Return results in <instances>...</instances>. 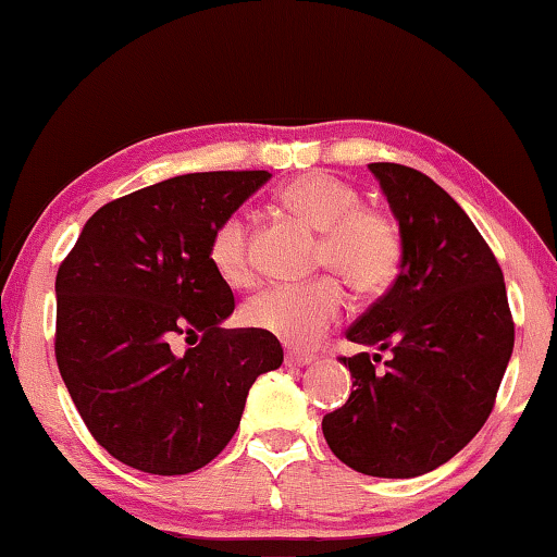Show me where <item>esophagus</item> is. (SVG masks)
Listing matches in <instances>:
<instances>
[{"label": "esophagus", "mask_w": 557, "mask_h": 557, "mask_svg": "<svg viewBox=\"0 0 557 557\" xmlns=\"http://www.w3.org/2000/svg\"><path fill=\"white\" fill-rule=\"evenodd\" d=\"M314 362V357L304 352H286V364L288 368H307V364Z\"/></svg>", "instance_id": "obj_1"}]
</instances>
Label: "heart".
Instances as JSON below:
<instances>
[{"instance_id":"b5f03b06","label":"heart","mask_w":557,"mask_h":557,"mask_svg":"<svg viewBox=\"0 0 557 557\" xmlns=\"http://www.w3.org/2000/svg\"><path fill=\"white\" fill-rule=\"evenodd\" d=\"M286 210L322 233L317 265L339 273L357 294L375 296L391 288L403 261L398 225L385 212L362 208L360 195L330 174H301L278 193ZM210 263L227 284L250 278L248 227L243 215H227L210 238ZM345 288L334 276L307 284H273L250 296L243 322L288 347H314L337 324Z\"/></svg>"}]
</instances>
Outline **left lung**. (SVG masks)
<instances>
[{
    "label": "left lung",
    "mask_w": 557,
    "mask_h": 557,
    "mask_svg": "<svg viewBox=\"0 0 557 557\" xmlns=\"http://www.w3.org/2000/svg\"><path fill=\"white\" fill-rule=\"evenodd\" d=\"M403 240L393 286L347 330L391 352L342 357L347 403L324 416L330 448L368 476L410 479L454 459L492 413L515 347L505 276L461 205L423 172L368 164Z\"/></svg>",
    "instance_id": "1"
}]
</instances>
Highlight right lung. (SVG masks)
<instances>
[{"mask_svg":"<svg viewBox=\"0 0 557 557\" xmlns=\"http://www.w3.org/2000/svg\"><path fill=\"white\" fill-rule=\"evenodd\" d=\"M271 180L195 172L103 205L58 269L60 375L83 423L113 459L147 474L202 469L238 431L250 385L281 368L261 330H223L231 286L210 238ZM177 336L197 341L177 356Z\"/></svg>","mask_w":557,"mask_h":557,"instance_id":"1","label":"right lung"}]
</instances>
